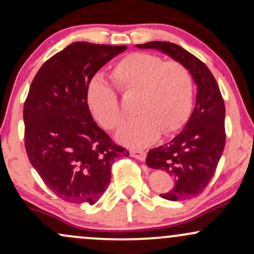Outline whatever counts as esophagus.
Instances as JSON below:
<instances>
[{
	"label": "esophagus",
	"mask_w": 254,
	"mask_h": 254,
	"mask_svg": "<svg viewBox=\"0 0 254 254\" xmlns=\"http://www.w3.org/2000/svg\"><path fill=\"white\" fill-rule=\"evenodd\" d=\"M130 155L137 160H139V161H144L147 154L143 150H130Z\"/></svg>",
	"instance_id": "obj_1"
}]
</instances>
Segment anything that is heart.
<instances>
[{
  "mask_svg": "<svg viewBox=\"0 0 254 254\" xmlns=\"http://www.w3.org/2000/svg\"><path fill=\"white\" fill-rule=\"evenodd\" d=\"M111 77L123 95H136V118L118 131L117 141L131 148L147 147L160 133L174 132L185 124L192 110L193 84L191 74L179 62L133 52L113 66ZM93 117L107 130L123 121L117 95L109 84L94 81L87 90Z\"/></svg>",
  "mask_w": 254,
  "mask_h": 254,
  "instance_id": "heart-1",
  "label": "heart"
}]
</instances>
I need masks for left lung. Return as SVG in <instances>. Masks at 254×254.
I'll use <instances>...</instances> for the list:
<instances>
[{"mask_svg":"<svg viewBox=\"0 0 254 254\" xmlns=\"http://www.w3.org/2000/svg\"><path fill=\"white\" fill-rule=\"evenodd\" d=\"M151 49L183 64L197 87L196 103L184 129L168 143L150 149L148 167L168 172L174 185L160 196L167 200H183L200 194L216 171L226 143L224 103L211 71L182 46L167 42L136 45Z\"/></svg>","mask_w":254,"mask_h":254,"instance_id":"obj_1","label":"left lung"}]
</instances>
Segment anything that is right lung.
<instances>
[{
    "label": "right lung",
    "mask_w": 254,
    "mask_h": 254,
    "mask_svg": "<svg viewBox=\"0 0 254 254\" xmlns=\"http://www.w3.org/2000/svg\"><path fill=\"white\" fill-rule=\"evenodd\" d=\"M127 46L72 43L43 64L24 106L25 147L43 182L69 203L93 205L111 180V166L129 151L98 127L87 104L90 80Z\"/></svg>",
    "instance_id": "right-lung-1"
}]
</instances>
